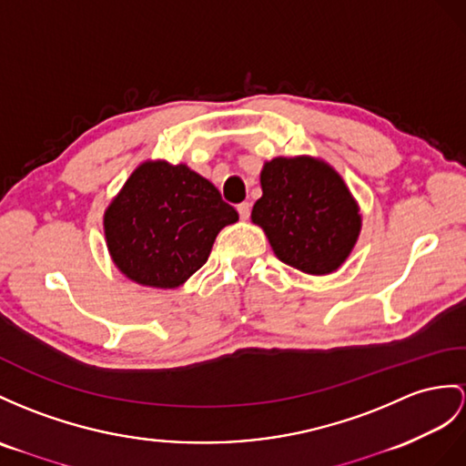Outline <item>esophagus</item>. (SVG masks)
<instances>
[{"label":"esophagus","mask_w":466,"mask_h":466,"mask_svg":"<svg viewBox=\"0 0 466 466\" xmlns=\"http://www.w3.org/2000/svg\"><path fill=\"white\" fill-rule=\"evenodd\" d=\"M237 211H239L241 219H248V215H251V203H248V201L239 203V206H237Z\"/></svg>","instance_id":"34e87169"}]
</instances>
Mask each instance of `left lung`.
<instances>
[{"label":"left lung","mask_w":466,"mask_h":466,"mask_svg":"<svg viewBox=\"0 0 466 466\" xmlns=\"http://www.w3.org/2000/svg\"><path fill=\"white\" fill-rule=\"evenodd\" d=\"M251 221L265 231L277 258L322 277L346 263L361 231L356 198L336 169L314 156L272 157L260 169Z\"/></svg>","instance_id":"obj_1"}]
</instances>
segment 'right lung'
<instances>
[{
  "mask_svg": "<svg viewBox=\"0 0 466 466\" xmlns=\"http://www.w3.org/2000/svg\"><path fill=\"white\" fill-rule=\"evenodd\" d=\"M239 213L186 164L146 160L105 211L112 263L136 285L177 289L199 270L223 227Z\"/></svg>",
  "mask_w": 466,
  "mask_h": 466,
  "instance_id": "1",
  "label": "right lung"
}]
</instances>
